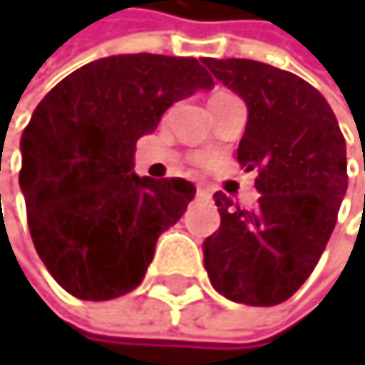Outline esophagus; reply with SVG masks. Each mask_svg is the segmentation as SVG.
Returning a JSON list of instances; mask_svg holds the SVG:
<instances>
[{
	"mask_svg": "<svg viewBox=\"0 0 365 365\" xmlns=\"http://www.w3.org/2000/svg\"><path fill=\"white\" fill-rule=\"evenodd\" d=\"M210 192H212V190H210L207 186H203V184L197 186V195H199V197H210Z\"/></svg>",
	"mask_w": 365,
	"mask_h": 365,
	"instance_id": "1",
	"label": "esophagus"
}]
</instances>
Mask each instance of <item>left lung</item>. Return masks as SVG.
<instances>
[{
  "mask_svg": "<svg viewBox=\"0 0 365 365\" xmlns=\"http://www.w3.org/2000/svg\"><path fill=\"white\" fill-rule=\"evenodd\" d=\"M247 105L238 162L258 170L256 207L215 195L221 225L203 241L212 287L232 302L274 307L311 276L348 188L346 140L327 98L300 76L247 58H205Z\"/></svg>",
  "mask_w": 365,
  "mask_h": 365,
  "instance_id": "obj_1",
  "label": "left lung"
}]
</instances>
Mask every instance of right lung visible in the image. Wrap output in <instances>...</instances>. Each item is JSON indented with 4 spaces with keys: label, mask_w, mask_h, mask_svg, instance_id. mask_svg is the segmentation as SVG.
Segmentation results:
<instances>
[{
    "label": "right lung",
    "mask_w": 365,
    "mask_h": 365,
    "mask_svg": "<svg viewBox=\"0 0 365 365\" xmlns=\"http://www.w3.org/2000/svg\"><path fill=\"white\" fill-rule=\"evenodd\" d=\"M212 87L197 58L118 54L38 103L21 135L19 186L36 254L67 293L101 302L142 282L160 234L197 190L181 177L135 175V142L173 103Z\"/></svg>",
    "instance_id": "1"
}]
</instances>
